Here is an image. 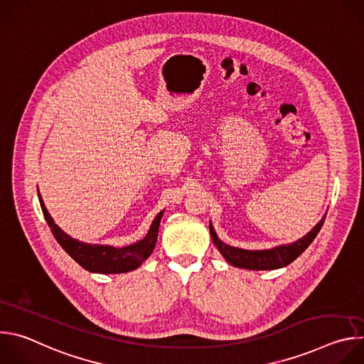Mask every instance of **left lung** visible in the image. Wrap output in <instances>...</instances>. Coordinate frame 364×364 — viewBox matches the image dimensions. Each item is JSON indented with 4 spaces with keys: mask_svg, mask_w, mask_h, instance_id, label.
<instances>
[{
    "mask_svg": "<svg viewBox=\"0 0 364 364\" xmlns=\"http://www.w3.org/2000/svg\"><path fill=\"white\" fill-rule=\"evenodd\" d=\"M326 220V216L314 226V229L308 232L304 237L298 239L294 243L288 245H281L272 249H265V250H246L240 247H235L230 245L223 243L212 223H210V235L212 240L219 249V252L223 255L226 261L236 267V268H243V269H252V271H268V269H278L289 265L294 262L295 259L311 245L316 236L318 235L320 229L323 228V223Z\"/></svg>",
    "mask_w": 364,
    "mask_h": 364,
    "instance_id": "1",
    "label": "left lung"
}]
</instances>
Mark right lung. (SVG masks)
I'll return each mask as SVG.
<instances>
[{"label":"right lung","mask_w":364,"mask_h":364,"mask_svg":"<svg viewBox=\"0 0 364 364\" xmlns=\"http://www.w3.org/2000/svg\"><path fill=\"white\" fill-rule=\"evenodd\" d=\"M38 200L44 219L48 228L51 229V233H53V236L59 242V245L82 268L96 274H124L136 269L145 259H148V256L155 247V243H157L159 228L164 213V210L160 212L157 218L154 219L149 232L142 240L124 247H114L107 245H89L70 237L55 223L53 218L50 216L40 193Z\"/></svg>","instance_id":"obj_1"}]
</instances>
